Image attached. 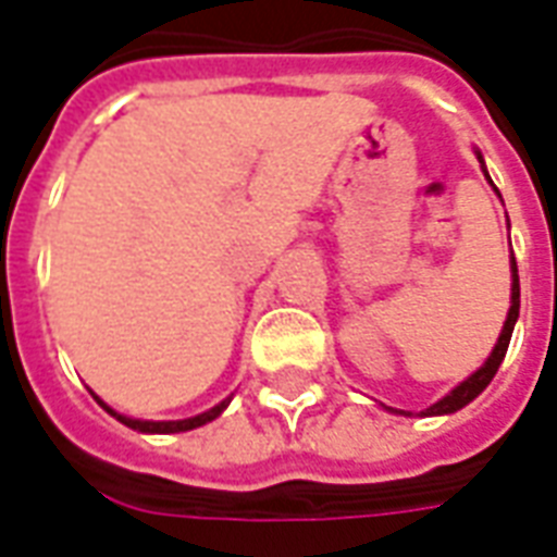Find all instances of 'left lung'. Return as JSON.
Instances as JSON below:
<instances>
[{
  "mask_svg": "<svg viewBox=\"0 0 557 557\" xmlns=\"http://www.w3.org/2000/svg\"><path fill=\"white\" fill-rule=\"evenodd\" d=\"M478 159H481V156H478ZM481 164H484V162H481ZM510 277H513V283H510L508 321H505V327H502V336H498L496 348H493V354L487 357V362H484V366H481L475 374H469L467 381L460 383V386H455V389H451L446 398H440L434 407H428L422 416L455 413V410L467 407L472 398H478V395L487 389V383L493 381V374L498 372V366H502V360H505V351H508V345H510V333H513V324H517V315H520V274H517V259H510Z\"/></svg>",
  "mask_w": 557,
  "mask_h": 557,
  "instance_id": "obj_1",
  "label": "left lung"
}]
</instances>
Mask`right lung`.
<instances>
[{"label":"right lung","mask_w":557,"mask_h":557,"mask_svg":"<svg viewBox=\"0 0 557 557\" xmlns=\"http://www.w3.org/2000/svg\"><path fill=\"white\" fill-rule=\"evenodd\" d=\"M100 405H102V401H100ZM226 405H230V398H226V401H221L218 407H212V410H206V413L191 416V419H180V422H141V419L117 416L114 410H111V407H106V405H102V407H106L111 416H117L123 425L132 428V431H141V434H180V431H191V428H200V425H206V422H212L215 416H221V410H224Z\"/></svg>","instance_id":"1"}]
</instances>
